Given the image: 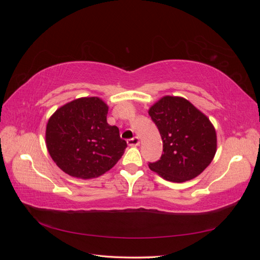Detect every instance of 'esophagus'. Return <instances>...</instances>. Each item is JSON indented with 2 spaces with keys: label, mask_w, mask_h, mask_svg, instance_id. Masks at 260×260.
<instances>
[{
  "label": "esophagus",
  "mask_w": 260,
  "mask_h": 260,
  "mask_svg": "<svg viewBox=\"0 0 260 260\" xmlns=\"http://www.w3.org/2000/svg\"><path fill=\"white\" fill-rule=\"evenodd\" d=\"M127 142H128V144L130 146H138L140 144V140H139L138 137H135V138H132V139H129Z\"/></svg>",
  "instance_id": "esophagus-1"
}]
</instances>
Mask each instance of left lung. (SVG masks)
Segmentation results:
<instances>
[{
  "mask_svg": "<svg viewBox=\"0 0 260 260\" xmlns=\"http://www.w3.org/2000/svg\"><path fill=\"white\" fill-rule=\"evenodd\" d=\"M162 140V154L148 167L171 182H185L200 176L214 159L217 133L209 118L190 101L166 95L148 109Z\"/></svg>",
  "mask_w": 260,
  "mask_h": 260,
  "instance_id": "8db88e82",
  "label": "left lung"
}]
</instances>
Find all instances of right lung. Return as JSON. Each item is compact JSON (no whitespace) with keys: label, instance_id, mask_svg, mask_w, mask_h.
<instances>
[{"label":"right lung","instance_id":"obj_1","mask_svg":"<svg viewBox=\"0 0 260 260\" xmlns=\"http://www.w3.org/2000/svg\"><path fill=\"white\" fill-rule=\"evenodd\" d=\"M108 105L98 98L76 99L56 109L48 121L45 143L54 162L65 174L93 179L121 158L127 142L106 120Z\"/></svg>","mask_w":260,"mask_h":260}]
</instances>
